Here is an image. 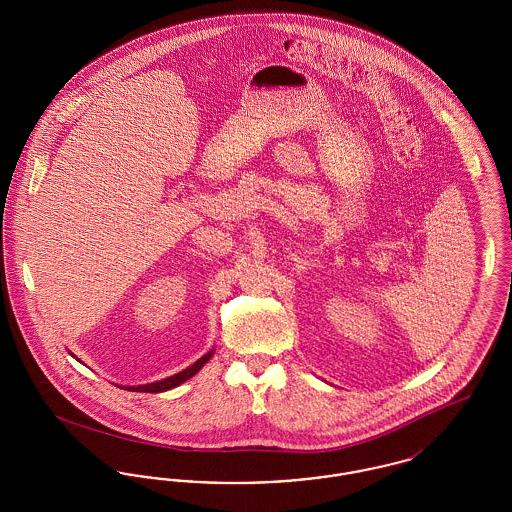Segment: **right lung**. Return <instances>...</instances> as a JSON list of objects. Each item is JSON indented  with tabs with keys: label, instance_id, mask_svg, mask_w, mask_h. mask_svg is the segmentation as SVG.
Wrapping results in <instances>:
<instances>
[{
	"label": "right lung",
	"instance_id": "add662e5",
	"mask_svg": "<svg viewBox=\"0 0 512 512\" xmlns=\"http://www.w3.org/2000/svg\"><path fill=\"white\" fill-rule=\"evenodd\" d=\"M213 353H215V349L207 351L201 359H197V361H195L194 365L184 368L182 372H178V374H174V376H169V378H163V380H157V382H151V384H142V386H124V388L128 391H142V393H161V391L172 390V388H176V386L184 384L186 380H190L192 376H195V374L201 370V366L205 365V363L213 357ZM71 355H73V353H71Z\"/></svg>",
	"mask_w": 512,
	"mask_h": 512
}]
</instances>
